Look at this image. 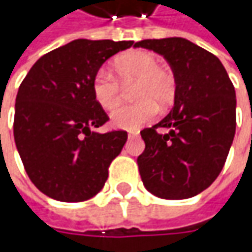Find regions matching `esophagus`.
<instances>
[{
  "label": "esophagus",
  "instance_id": "34e87169",
  "mask_svg": "<svg viewBox=\"0 0 252 252\" xmlns=\"http://www.w3.org/2000/svg\"><path fill=\"white\" fill-rule=\"evenodd\" d=\"M137 134H139V131H136V130L129 131V137H136Z\"/></svg>",
  "mask_w": 252,
  "mask_h": 252
}]
</instances>
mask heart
I'll return each instance as SVG.
<instances>
[{
    "instance_id": "1",
    "label": "heart",
    "mask_w": 252,
    "mask_h": 252,
    "mask_svg": "<svg viewBox=\"0 0 252 252\" xmlns=\"http://www.w3.org/2000/svg\"><path fill=\"white\" fill-rule=\"evenodd\" d=\"M113 71L122 83L136 81L133 96L139 101L125 105L112 112V123L116 127L133 130L149 123L157 113V106L169 105L177 91L174 73L158 65V59L146 50H130L113 60ZM118 78L106 68L94 74L92 95L98 105L106 111L116 108L122 101V85Z\"/></svg>"
}]
</instances>
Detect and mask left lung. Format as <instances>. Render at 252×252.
<instances>
[{"label":"left lung","instance_id":"1","mask_svg":"<svg viewBox=\"0 0 252 252\" xmlns=\"http://www.w3.org/2000/svg\"><path fill=\"white\" fill-rule=\"evenodd\" d=\"M161 54L177 80L174 108L143 129L137 157L146 189L162 199H188L209 188L226 162L236 133V91L215 54L182 37L134 43ZM167 127L168 133H158Z\"/></svg>","mask_w":252,"mask_h":252}]
</instances>
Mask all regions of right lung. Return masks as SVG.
I'll return each instance as SVG.
<instances>
[{
    "label": "right lung",
    "mask_w": 252,
    "mask_h": 252,
    "mask_svg": "<svg viewBox=\"0 0 252 252\" xmlns=\"http://www.w3.org/2000/svg\"><path fill=\"white\" fill-rule=\"evenodd\" d=\"M131 40L77 39L42 56L19 85L14 137L28 177L49 198L95 196L127 131H94L109 121L92 95L94 74Z\"/></svg>",
    "instance_id": "right-lung-1"
}]
</instances>
